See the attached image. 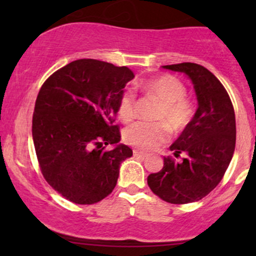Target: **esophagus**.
I'll return each mask as SVG.
<instances>
[{
    "label": "esophagus",
    "instance_id": "obj_1",
    "mask_svg": "<svg viewBox=\"0 0 256 256\" xmlns=\"http://www.w3.org/2000/svg\"><path fill=\"white\" fill-rule=\"evenodd\" d=\"M134 155L136 158H144L146 156V152H140V150H137V149H134Z\"/></svg>",
    "mask_w": 256,
    "mask_h": 256
}]
</instances>
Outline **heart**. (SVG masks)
<instances>
[{
    "label": "heart",
    "mask_w": 256,
    "mask_h": 256,
    "mask_svg": "<svg viewBox=\"0 0 256 256\" xmlns=\"http://www.w3.org/2000/svg\"><path fill=\"white\" fill-rule=\"evenodd\" d=\"M148 95L160 102L155 112L156 122H140L128 126L124 131V140L140 150H152L168 140L170 131L180 134L189 126L194 118V106L186 98V88L178 78L170 74L140 83ZM137 114V98L134 91H122L118 101V116L124 122L134 119Z\"/></svg>",
    "instance_id": "1"
}]
</instances>
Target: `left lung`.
I'll return each instance as SVG.
<instances>
[{"label": "left lung", "instance_id": "8db88e82", "mask_svg": "<svg viewBox=\"0 0 256 256\" xmlns=\"http://www.w3.org/2000/svg\"><path fill=\"white\" fill-rule=\"evenodd\" d=\"M164 68L183 72L192 80L198 108L164 158V167L148 176L152 192L173 204L195 202L208 195L224 177L236 144L234 106L224 85L201 64L183 62Z\"/></svg>", "mask_w": 256, "mask_h": 256}]
</instances>
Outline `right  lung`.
<instances>
[{
    "instance_id": "obj_1",
    "label": "right lung",
    "mask_w": 256,
    "mask_h": 256,
    "mask_svg": "<svg viewBox=\"0 0 256 256\" xmlns=\"http://www.w3.org/2000/svg\"><path fill=\"white\" fill-rule=\"evenodd\" d=\"M134 74L128 67L80 58L44 82L32 116V138L44 179L77 204H92L116 188L122 161L132 156L114 124L118 101Z\"/></svg>"
}]
</instances>
